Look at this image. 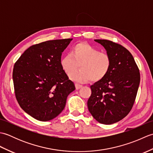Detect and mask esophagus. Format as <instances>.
I'll list each match as a JSON object with an SVG mask.
<instances>
[{
  "mask_svg": "<svg viewBox=\"0 0 153 153\" xmlns=\"http://www.w3.org/2000/svg\"><path fill=\"white\" fill-rule=\"evenodd\" d=\"M76 89H79L81 87H82V85H79V84H77V83H76Z\"/></svg>",
  "mask_w": 153,
  "mask_h": 153,
  "instance_id": "34e87169",
  "label": "esophagus"
}]
</instances>
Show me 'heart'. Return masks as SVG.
<instances>
[{
	"instance_id": "obj_1",
	"label": "heart",
	"mask_w": 153,
	"mask_h": 153,
	"mask_svg": "<svg viewBox=\"0 0 153 153\" xmlns=\"http://www.w3.org/2000/svg\"><path fill=\"white\" fill-rule=\"evenodd\" d=\"M79 64L80 70L70 75L76 82L84 83L89 79L98 82L102 79L110 70L111 58L87 43H77L71 47L70 54L61 58L60 66L66 74H70Z\"/></svg>"
}]
</instances>
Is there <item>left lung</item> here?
<instances>
[{"instance_id":"left-lung-1","label":"left lung","mask_w":153,"mask_h":153,"mask_svg":"<svg viewBox=\"0 0 153 153\" xmlns=\"http://www.w3.org/2000/svg\"><path fill=\"white\" fill-rule=\"evenodd\" d=\"M111 58L106 76L91 85L87 101L90 113L97 122L112 124L128 114L140 83V74L134 57L122 45L105 39H95Z\"/></svg>"}]
</instances>
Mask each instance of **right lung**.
Wrapping results in <instances>:
<instances>
[{"label": "right lung", "instance_id": "add662e5", "mask_svg": "<svg viewBox=\"0 0 153 153\" xmlns=\"http://www.w3.org/2000/svg\"><path fill=\"white\" fill-rule=\"evenodd\" d=\"M72 39L47 41L29 47L15 63L16 97L24 111L39 121L59 115L76 89L60 66L62 53Z\"/></svg>", "mask_w": 153, "mask_h": 153}]
</instances>
